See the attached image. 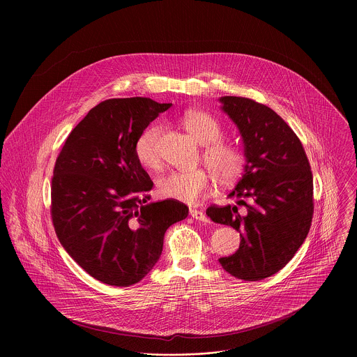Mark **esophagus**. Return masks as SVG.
<instances>
[{
	"label": "esophagus",
	"mask_w": 357,
	"mask_h": 357,
	"mask_svg": "<svg viewBox=\"0 0 357 357\" xmlns=\"http://www.w3.org/2000/svg\"><path fill=\"white\" fill-rule=\"evenodd\" d=\"M190 214L192 218L195 220H199V221H204V222H208V217L204 214L202 210H198V208H190Z\"/></svg>",
	"instance_id": "34e87169"
}]
</instances>
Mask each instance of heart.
<instances>
[{
    "instance_id": "b5f03b06",
    "label": "heart",
    "mask_w": 357,
    "mask_h": 357,
    "mask_svg": "<svg viewBox=\"0 0 357 357\" xmlns=\"http://www.w3.org/2000/svg\"><path fill=\"white\" fill-rule=\"evenodd\" d=\"M180 122L187 133L204 146V165L218 184L228 185L243 174L248 155L242 147L221 140L222 128L214 116L201 109H188L183 114ZM159 136L160 126L151 125L139 135L135 143V153L139 162L151 170H158L162 165ZM208 187L210 174L204 169L173 170L156 181L159 197L185 204L197 202Z\"/></svg>"
}]
</instances>
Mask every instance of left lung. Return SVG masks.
<instances>
[{"instance_id":"1","label":"left lung","mask_w":357,"mask_h":357,"mask_svg":"<svg viewBox=\"0 0 357 357\" xmlns=\"http://www.w3.org/2000/svg\"><path fill=\"white\" fill-rule=\"evenodd\" d=\"M220 102L239 128L248 165L229 194L236 204H213L206 214L241 232L238 252L220 258L221 266L255 282L279 272L304 243L313 217V177L300 139L272 108L236 96Z\"/></svg>"}]
</instances>
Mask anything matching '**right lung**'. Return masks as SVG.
Here are the masks:
<instances>
[{
  "mask_svg": "<svg viewBox=\"0 0 357 357\" xmlns=\"http://www.w3.org/2000/svg\"><path fill=\"white\" fill-rule=\"evenodd\" d=\"M170 105L147 98L104 100L73 129L56 159V235L105 284L140 282L160 257L166 229L188 215L183 202H150L153 180L135 153L139 135Z\"/></svg>",
  "mask_w": 357,
  "mask_h": 357,
  "instance_id": "1",
  "label": "right lung"
}]
</instances>
